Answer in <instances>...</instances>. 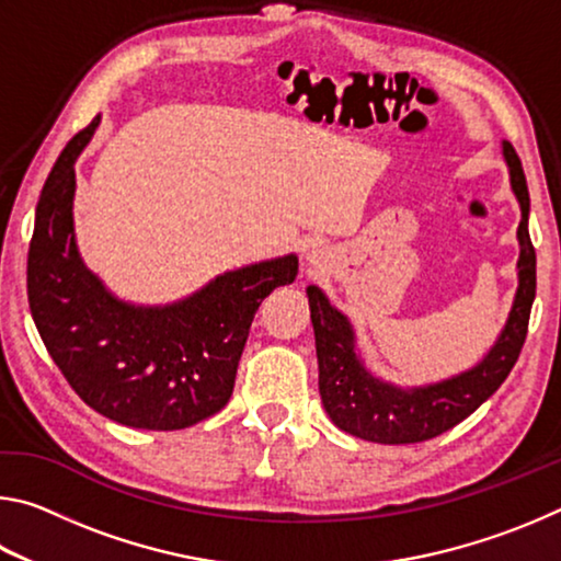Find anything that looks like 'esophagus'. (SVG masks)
<instances>
[{
  "label": "esophagus",
  "mask_w": 561,
  "mask_h": 561,
  "mask_svg": "<svg viewBox=\"0 0 561 561\" xmlns=\"http://www.w3.org/2000/svg\"><path fill=\"white\" fill-rule=\"evenodd\" d=\"M309 260H311V262H314V257H309Z\"/></svg>",
  "instance_id": "esophagus-1"
}]
</instances>
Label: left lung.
<instances>
[{
	"label": "left lung",
	"instance_id": "left-lung-1",
	"mask_svg": "<svg viewBox=\"0 0 561 561\" xmlns=\"http://www.w3.org/2000/svg\"><path fill=\"white\" fill-rule=\"evenodd\" d=\"M502 156L510 168L522 220L517 227L519 287L512 304L510 319L490 354L460 376L440 383L398 388L371 376L356 354V339L348 319L334 309L319 287H309L311 324H314L319 358V393L334 425L356 438L405 445L431 440L450 431L505 383L512 366L525 346L529 311L537 291V254L529 240V193L519 156L507 140H502Z\"/></svg>",
	"mask_w": 561,
	"mask_h": 561
}]
</instances>
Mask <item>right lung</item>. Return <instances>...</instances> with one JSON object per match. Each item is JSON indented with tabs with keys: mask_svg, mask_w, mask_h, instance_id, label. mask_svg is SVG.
<instances>
[{
	"mask_svg": "<svg viewBox=\"0 0 561 561\" xmlns=\"http://www.w3.org/2000/svg\"><path fill=\"white\" fill-rule=\"evenodd\" d=\"M101 116L76 133L46 178L26 291L46 351L79 398L128 428L180 431L222 411L252 319L299 272L294 254L225 272L168 307H133L87 270L73 237L76 158Z\"/></svg>",
	"mask_w": 561,
	"mask_h": 561,
	"instance_id": "obj_1",
	"label": "right lung"
}]
</instances>
